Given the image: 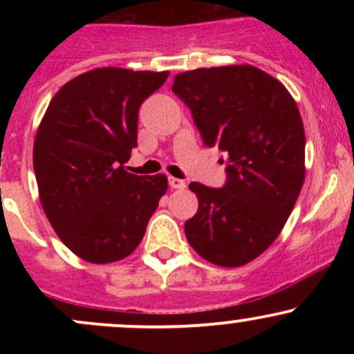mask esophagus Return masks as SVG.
Returning <instances> with one entry per match:
<instances>
[{
  "label": "esophagus",
  "mask_w": 354,
  "mask_h": 354,
  "mask_svg": "<svg viewBox=\"0 0 354 354\" xmlns=\"http://www.w3.org/2000/svg\"><path fill=\"white\" fill-rule=\"evenodd\" d=\"M169 187L173 188V190H183L185 187H187V183H185L183 180H180V178H173V176H169Z\"/></svg>",
  "instance_id": "esophagus-1"
}]
</instances>
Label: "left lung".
<instances>
[{"label": "left lung", "instance_id": "left-lung-1", "mask_svg": "<svg viewBox=\"0 0 354 354\" xmlns=\"http://www.w3.org/2000/svg\"><path fill=\"white\" fill-rule=\"evenodd\" d=\"M173 92L203 144L226 156L223 188L190 183L198 210L185 223L188 243L216 266H245L279 236L305 181L298 106L279 80L252 65L178 73Z\"/></svg>", "mask_w": 354, "mask_h": 354}]
</instances>
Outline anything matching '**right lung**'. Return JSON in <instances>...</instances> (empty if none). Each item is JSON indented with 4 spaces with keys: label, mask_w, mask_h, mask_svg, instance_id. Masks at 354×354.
Returning a JSON list of instances; mask_svg holds the SVG:
<instances>
[{
    "label": "right lung",
    "mask_w": 354,
    "mask_h": 354,
    "mask_svg": "<svg viewBox=\"0 0 354 354\" xmlns=\"http://www.w3.org/2000/svg\"><path fill=\"white\" fill-rule=\"evenodd\" d=\"M169 71L97 68L49 102L34 142L42 209L75 255L111 263L130 255L167 190V178L124 171L137 147L138 109Z\"/></svg>",
    "instance_id": "add662e5"
}]
</instances>
